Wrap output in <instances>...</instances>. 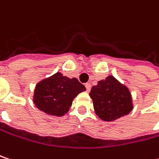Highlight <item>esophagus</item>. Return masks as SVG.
Listing matches in <instances>:
<instances>
[{
    "label": "esophagus",
    "mask_w": 159,
    "mask_h": 159,
    "mask_svg": "<svg viewBox=\"0 0 159 159\" xmlns=\"http://www.w3.org/2000/svg\"><path fill=\"white\" fill-rule=\"evenodd\" d=\"M84 85H85V88H86V91H87V92H90V90H91V84H89V83H87V84H85Z\"/></svg>",
    "instance_id": "esophagus-1"
}]
</instances>
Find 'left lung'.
I'll return each instance as SVG.
<instances>
[{
	"label": "left lung",
	"instance_id": "1",
	"mask_svg": "<svg viewBox=\"0 0 159 159\" xmlns=\"http://www.w3.org/2000/svg\"><path fill=\"white\" fill-rule=\"evenodd\" d=\"M89 95L93 99L95 113L102 120H115L129 114L133 108L129 89L111 75L99 81Z\"/></svg>",
	"mask_w": 159,
	"mask_h": 159
}]
</instances>
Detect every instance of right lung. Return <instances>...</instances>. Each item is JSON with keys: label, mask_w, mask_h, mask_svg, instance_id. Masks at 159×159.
<instances>
[{"label": "right lung", "mask_w": 159, "mask_h": 159, "mask_svg": "<svg viewBox=\"0 0 159 159\" xmlns=\"http://www.w3.org/2000/svg\"><path fill=\"white\" fill-rule=\"evenodd\" d=\"M85 90L76 78L70 79L57 73L36 85L33 101L36 107L45 113L63 116L69 111L73 100Z\"/></svg>", "instance_id": "1"}]
</instances>
